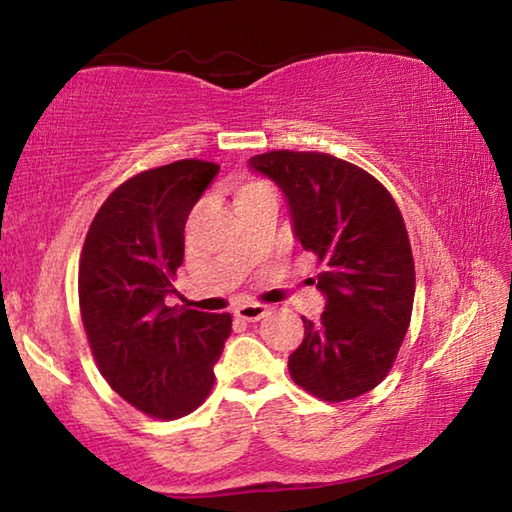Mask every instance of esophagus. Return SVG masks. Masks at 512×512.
I'll list each match as a JSON object with an SVG mask.
<instances>
[{
    "instance_id": "1",
    "label": "esophagus",
    "mask_w": 512,
    "mask_h": 512,
    "mask_svg": "<svg viewBox=\"0 0 512 512\" xmlns=\"http://www.w3.org/2000/svg\"><path fill=\"white\" fill-rule=\"evenodd\" d=\"M268 309L264 305H257V302H248V305H241L235 309V316L241 320H248V323H257L259 318H264Z\"/></svg>"
}]
</instances>
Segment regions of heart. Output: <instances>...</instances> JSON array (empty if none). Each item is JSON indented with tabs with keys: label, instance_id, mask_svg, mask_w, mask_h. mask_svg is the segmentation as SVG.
<instances>
[{
	"label": "heart",
	"instance_id": "obj_1",
	"mask_svg": "<svg viewBox=\"0 0 512 512\" xmlns=\"http://www.w3.org/2000/svg\"><path fill=\"white\" fill-rule=\"evenodd\" d=\"M259 187H268L266 183H259V180H248V183H244L239 187V194H246V192H253V189H259ZM237 194V196H239Z\"/></svg>",
	"mask_w": 512,
	"mask_h": 512
}]
</instances>
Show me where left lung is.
<instances>
[{
  "label": "left lung",
  "instance_id": "1",
  "mask_svg": "<svg viewBox=\"0 0 512 512\" xmlns=\"http://www.w3.org/2000/svg\"><path fill=\"white\" fill-rule=\"evenodd\" d=\"M250 167L287 196L327 298L320 320L302 318L291 379L325 402L354 400L384 381L411 323L415 264L400 207L375 176L329 153L268 151Z\"/></svg>",
  "mask_w": 512,
  "mask_h": 512
}]
</instances>
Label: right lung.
<instances>
[{"mask_svg": "<svg viewBox=\"0 0 512 512\" xmlns=\"http://www.w3.org/2000/svg\"><path fill=\"white\" fill-rule=\"evenodd\" d=\"M219 164L178 160L128 178L99 207L79 262V307L112 391L151 418L196 411L214 386L230 314L167 307L185 223Z\"/></svg>", "mask_w": 512, "mask_h": 512, "instance_id": "add662e5", "label": "right lung"}]
</instances>
